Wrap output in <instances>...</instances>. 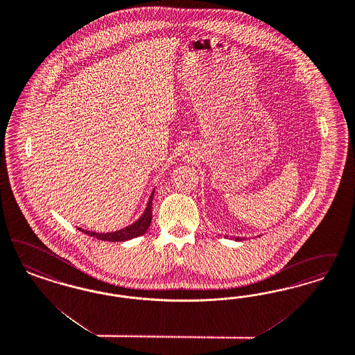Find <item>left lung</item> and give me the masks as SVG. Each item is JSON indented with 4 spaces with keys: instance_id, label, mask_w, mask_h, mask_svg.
Listing matches in <instances>:
<instances>
[{
    "instance_id": "8db88e82",
    "label": "left lung",
    "mask_w": 355,
    "mask_h": 355,
    "mask_svg": "<svg viewBox=\"0 0 355 355\" xmlns=\"http://www.w3.org/2000/svg\"><path fill=\"white\" fill-rule=\"evenodd\" d=\"M236 240H239V237H237V239H236Z\"/></svg>"
}]
</instances>
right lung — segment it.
<instances>
[{
  "label": "right lung",
  "mask_w": 355,
  "mask_h": 355,
  "mask_svg": "<svg viewBox=\"0 0 355 355\" xmlns=\"http://www.w3.org/2000/svg\"><path fill=\"white\" fill-rule=\"evenodd\" d=\"M153 193L155 190L152 191V194L149 196V200H148L147 207L146 211L143 212V215L135 221L134 224L119 230V231H115V232H107V233H99V232H92V231H84L81 228H77L78 231L85 233L90 237H96L98 240H102V241H127V240H131L135 237H139L141 234L147 232L150 223H152V199H153Z\"/></svg>",
  "instance_id": "right-lung-1"
}]
</instances>
